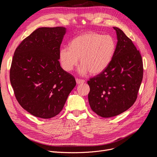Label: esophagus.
<instances>
[{
  "mask_svg": "<svg viewBox=\"0 0 157 157\" xmlns=\"http://www.w3.org/2000/svg\"><path fill=\"white\" fill-rule=\"evenodd\" d=\"M76 83H77V84H82V83H85V80H84V79H78V78H77V79H76Z\"/></svg>",
  "mask_w": 157,
  "mask_h": 157,
  "instance_id": "esophagus-1",
  "label": "esophagus"
}]
</instances>
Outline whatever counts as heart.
I'll return each instance as SVG.
<instances>
[{"label":"heart","instance_id":"obj_1","mask_svg":"<svg viewBox=\"0 0 157 157\" xmlns=\"http://www.w3.org/2000/svg\"><path fill=\"white\" fill-rule=\"evenodd\" d=\"M115 49L116 44L111 36L88 32L73 39L70 46L60 49V62L62 68L70 72L78 65L80 59L82 65L78 72L85 75L89 71L91 74L96 75L108 67Z\"/></svg>","mask_w":157,"mask_h":157}]
</instances>
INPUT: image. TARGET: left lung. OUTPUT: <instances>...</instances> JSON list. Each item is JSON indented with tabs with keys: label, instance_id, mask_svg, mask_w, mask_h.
Returning a JSON list of instances; mask_svg holds the SVG:
<instances>
[{
	"label": "left lung",
	"instance_id": "left-lung-1",
	"mask_svg": "<svg viewBox=\"0 0 157 157\" xmlns=\"http://www.w3.org/2000/svg\"><path fill=\"white\" fill-rule=\"evenodd\" d=\"M113 59L103 72L88 81L90 108L103 118L117 116L136 102L143 76L142 57L121 29Z\"/></svg>",
	"mask_w": 157,
	"mask_h": 157
}]
</instances>
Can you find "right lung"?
Returning a JSON list of instances; mask_svg holds the SVG:
<instances>
[{
    "label": "right lung",
    "instance_id": "obj_1",
    "mask_svg": "<svg viewBox=\"0 0 157 157\" xmlns=\"http://www.w3.org/2000/svg\"><path fill=\"white\" fill-rule=\"evenodd\" d=\"M65 32L62 27L39 28L22 40L13 55L10 81L16 98L38 118L59 114L76 84L59 60Z\"/></svg>",
    "mask_w": 157,
    "mask_h": 157
}]
</instances>
